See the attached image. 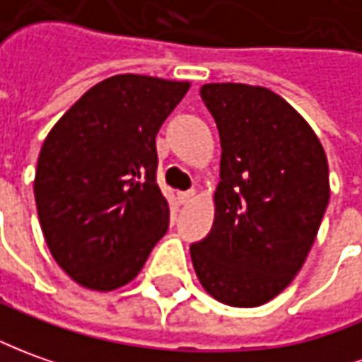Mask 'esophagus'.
I'll use <instances>...</instances> for the list:
<instances>
[{"label":"esophagus","mask_w":362,"mask_h":362,"mask_svg":"<svg viewBox=\"0 0 362 362\" xmlns=\"http://www.w3.org/2000/svg\"><path fill=\"white\" fill-rule=\"evenodd\" d=\"M195 197H197L195 189H191V191H183V193H179V203H181V205H189Z\"/></svg>","instance_id":"esophagus-1"}]
</instances>
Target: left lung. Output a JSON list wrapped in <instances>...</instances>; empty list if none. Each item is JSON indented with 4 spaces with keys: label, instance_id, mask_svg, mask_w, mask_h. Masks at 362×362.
<instances>
[{
    "label": "left lung",
    "instance_id": "left-lung-1",
    "mask_svg": "<svg viewBox=\"0 0 362 362\" xmlns=\"http://www.w3.org/2000/svg\"><path fill=\"white\" fill-rule=\"evenodd\" d=\"M201 98L221 134L214 223L191 246L197 278L214 300L258 308L286 290L315 243L329 203L317 134L264 86L209 82Z\"/></svg>",
    "mask_w": 362,
    "mask_h": 362
}]
</instances>
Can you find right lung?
Returning <instances> with one entry per match:
<instances>
[{"label":"right lung","mask_w":362,"mask_h":362,"mask_svg":"<svg viewBox=\"0 0 362 362\" xmlns=\"http://www.w3.org/2000/svg\"><path fill=\"white\" fill-rule=\"evenodd\" d=\"M189 86L144 74L110 76L45 138L33 183L37 214L54 262L82 288L129 284L167 233L156 136Z\"/></svg>","instance_id":"right-lung-1"}]
</instances>
